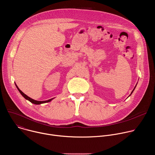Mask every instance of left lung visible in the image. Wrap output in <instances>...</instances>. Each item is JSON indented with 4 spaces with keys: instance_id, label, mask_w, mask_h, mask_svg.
I'll use <instances>...</instances> for the list:
<instances>
[{
    "instance_id": "obj_1",
    "label": "left lung",
    "mask_w": 155,
    "mask_h": 155,
    "mask_svg": "<svg viewBox=\"0 0 155 155\" xmlns=\"http://www.w3.org/2000/svg\"><path fill=\"white\" fill-rule=\"evenodd\" d=\"M136 86H135V87H134V90H132V92H131V93H130V95H129V96H130V95H131V94H132V92H133V91H134V90H135V88H136Z\"/></svg>"
}]
</instances>
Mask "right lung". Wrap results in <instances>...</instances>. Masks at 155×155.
Returning <instances> with one entry per match:
<instances>
[{
  "label": "right lung",
  "instance_id": "add662e5",
  "mask_svg": "<svg viewBox=\"0 0 155 155\" xmlns=\"http://www.w3.org/2000/svg\"><path fill=\"white\" fill-rule=\"evenodd\" d=\"M15 85H16V87H17V89L18 90V91H19V93H21V94L23 96L26 100H28L29 101H30L31 103H32V104H36V105H39V104H44V103H47V102H50V101H51L54 98H52V99H49V100H47V101H36V100H34V99H32V98H31V97H29V96H28L27 95H26L23 92H22L19 89V87H18V86L15 84Z\"/></svg>",
  "mask_w": 155,
  "mask_h": 155
}]
</instances>
